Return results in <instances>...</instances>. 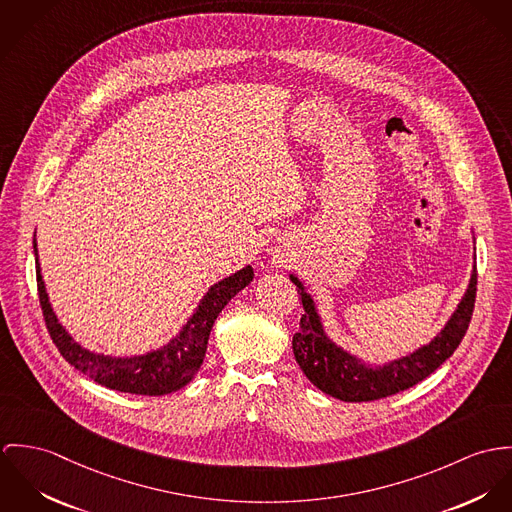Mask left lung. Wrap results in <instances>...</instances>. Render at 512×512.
Masks as SVG:
<instances>
[{"label": "left lung", "mask_w": 512, "mask_h": 512, "mask_svg": "<svg viewBox=\"0 0 512 512\" xmlns=\"http://www.w3.org/2000/svg\"><path fill=\"white\" fill-rule=\"evenodd\" d=\"M288 277L296 284L304 306L300 330L292 338L294 359L316 389L343 402H365L391 397L432 375L448 357H452L459 341L463 340L471 322L477 292V269L473 257L469 284L444 328L414 351L375 365L367 363L330 338L312 294L294 273Z\"/></svg>", "instance_id": "8db88e82"}]
</instances>
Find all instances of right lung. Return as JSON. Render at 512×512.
<instances>
[{"instance_id":"right-lung-1","label":"right lung","mask_w":512,"mask_h":512,"mask_svg":"<svg viewBox=\"0 0 512 512\" xmlns=\"http://www.w3.org/2000/svg\"><path fill=\"white\" fill-rule=\"evenodd\" d=\"M33 251L41 308L51 338L57 343L62 357L98 385H104L119 393L145 397H161L180 391L194 379L204 361L208 338L216 318L229 300L255 277L253 267L245 265L237 273L212 284L192 310L190 318L176 332V336L161 347L135 355H110L82 347L60 324L49 300L45 279L41 275L37 237H33Z\"/></svg>"}]
</instances>
